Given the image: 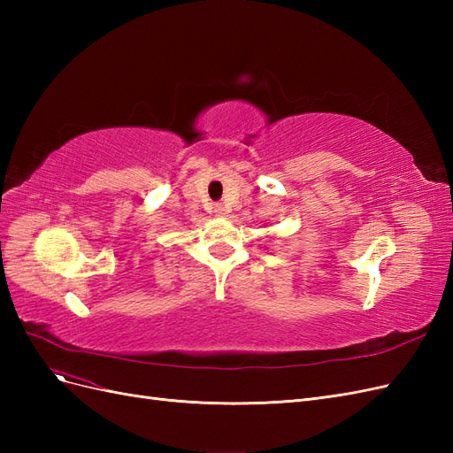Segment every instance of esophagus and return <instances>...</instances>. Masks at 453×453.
I'll use <instances>...</instances> for the list:
<instances>
[{
    "label": "esophagus",
    "mask_w": 453,
    "mask_h": 453,
    "mask_svg": "<svg viewBox=\"0 0 453 453\" xmlns=\"http://www.w3.org/2000/svg\"><path fill=\"white\" fill-rule=\"evenodd\" d=\"M213 211H215L217 217H226V208H225V205H221V203H215Z\"/></svg>",
    "instance_id": "obj_1"
}]
</instances>
